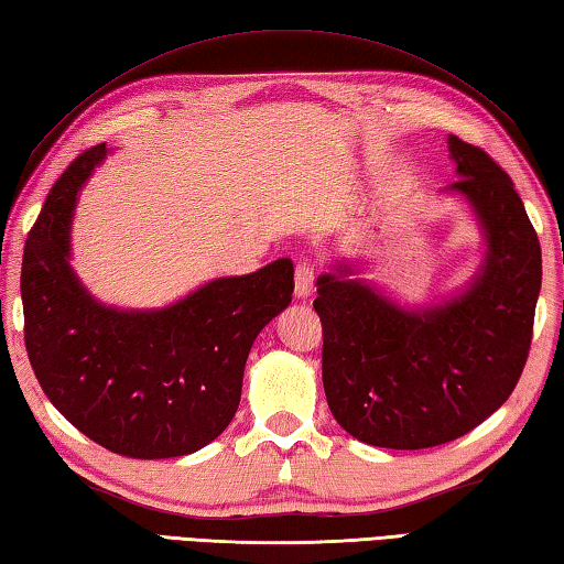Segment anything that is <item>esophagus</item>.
Wrapping results in <instances>:
<instances>
[{
    "label": "esophagus",
    "mask_w": 564,
    "mask_h": 564,
    "mask_svg": "<svg viewBox=\"0 0 564 564\" xmlns=\"http://www.w3.org/2000/svg\"><path fill=\"white\" fill-rule=\"evenodd\" d=\"M314 280H316V272H314V264L312 262H300V264H296V270H294V294L296 296L312 294Z\"/></svg>",
    "instance_id": "esophagus-1"
}]
</instances>
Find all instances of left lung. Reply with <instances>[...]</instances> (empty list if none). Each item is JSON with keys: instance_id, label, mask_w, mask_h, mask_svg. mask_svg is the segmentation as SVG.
<instances>
[{"instance_id": "obj_1", "label": "left lung", "mask_w": 564, "mask_h": 564, "mask_svg": "<svg viewBox=\"0 0 564 564\" xmlns=\"http://www.w3.org/2000/svg\"><path fill=\"white\" fill-rule=\"evenodd\" d=\"M449 152L462 176L449 191L474 206L488 246L469 290L412 312L346 280L350 268L316 280L328 410L373 447L427 449L464 437L511 395L533 341L538 232L511 176L481 147L449 134Z\"/></svg>"}]
</instances>
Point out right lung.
Instances as JSON below:
<instances>
[{
	"label": "right lung",
	"mask_w": 564,
	"mask_h": 564,
	"mask_svg": "<svg viewBox=\"0 0 564 564\" xmlns=\"http://www.w3.org/2000/svg\"><path fill=\"white\" fill-rule=\"evenodd\" d=\"M108 150L90 147L53 184L21 262L24 344L51 405L130 459L198 452L238 410L252 341L292 302L294 264L220 278L152 312L95 302L70 270V216Z\"/></svg>",
	"instance_id": "add662e5"
}]
</instances>
